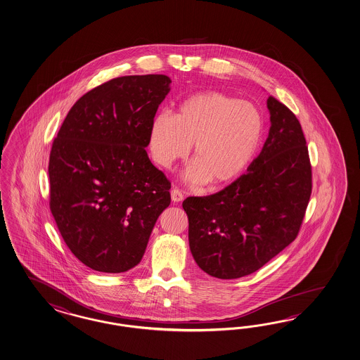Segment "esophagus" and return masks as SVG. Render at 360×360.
<instances>
[{"label": "esophagus", "mask_w": 360, "mask_h": 360, "mask_svg": "<svg viewBox=\"0 0 360 360\" xmlns=\"http://www.w3.org/2000/svg\"><path fill=\"white\" fill-rule=\"evenodd\" d=\"M170 195H172V200H173V202H179L184 200V193H181L178 188H173V190L170 191Z\"/></svg>", "instance_id": "esophagus-1"}]
</instances>
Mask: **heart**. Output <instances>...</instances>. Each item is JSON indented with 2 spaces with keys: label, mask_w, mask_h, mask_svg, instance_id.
Masks as SVG:
<instances>
[{
  "label": "heart",
  "mask_w": 360,
  "mask_h": 360,
  "mask_svg": "<svg viewBox=\"0 0 360 360\" xmlns=\"http://www.w3.org/2000/svg\"><path fill=\"white\" fill-rule=\"evenodd\" d=\"M263 130V117L251 103L219 91H202L184 98L174 115L162 112L153 117L148 147L158 165L169 167L186 158L193 144V162L184 179L224 186L250 165Z\"/></svg>",
  "instance_id": "obj_1"
}]
</instances>
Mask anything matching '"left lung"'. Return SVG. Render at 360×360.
I'll use <instances>...</instances> for the list:
<instances>
[{"mask_svg": "<svg viewBox=\"0 0 360 360\" xmlns=\"http://www.w3.org/2000/svg\"><path fill=\"white\" fill-rule=\"evenodd\" d=\"M266 106L269 134L247 173L219 193L182 202L193 259L221 280L256 272L288 247L311 196V164L298 118L274 97Z\"/></svg>", "mask_w": 360, "mask_h": 360, "instance_id": "1", "label": "left lung"}]
</instances>
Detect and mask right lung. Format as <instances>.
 <instances>
[{
    "instance_id": "right-lung-1",
    "label": "right lung",
    "mask_w": 360,
    "mask_h": 360,
    "mask_svg": "<svg viewBox=\"0 0 360 360\" xmlns=\"http://www.w3.org/2000/svg\"><path fill=\"white\" fill-rule=\"evenodd\" d=\"M167 75H129L72 105L49 158L51 211L65 243L88 268L122 273L141 263L170 182L146 147Z\"/></svg>"
}]
</instances>
